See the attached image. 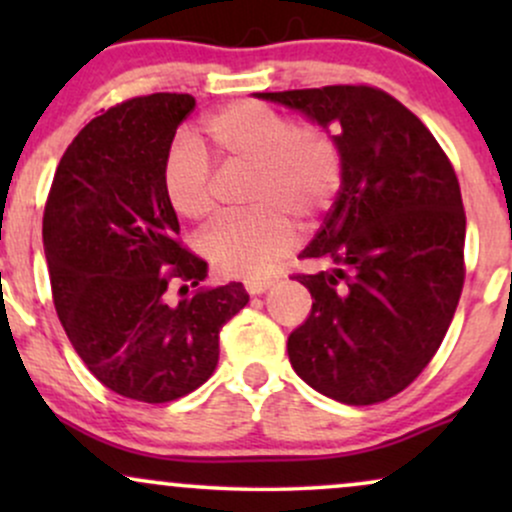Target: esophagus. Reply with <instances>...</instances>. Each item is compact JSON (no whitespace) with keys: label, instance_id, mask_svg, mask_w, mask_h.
<instances>
[{"label":"esophagus","instance_id":"34e87169","mask_svg":"<svg viewBox=\"0 0 512 512\" xmlns=\"http://www.w3.org/2000/svg\"><path fill=\"white\" fill-rule=\"evenodd\" d=\"M272 284H274L272 279H248L245 281V289H248V293H252V296H257V293H264Z\"/></svg>","mask_w":512,"mask_h":512}]
</instances>
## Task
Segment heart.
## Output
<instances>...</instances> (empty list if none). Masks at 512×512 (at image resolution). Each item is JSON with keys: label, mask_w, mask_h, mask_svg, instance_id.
Here are the masks:
<instances>
[{"label": "heart", "mask_w": 512, "mask_h": 512, "mask_svg": "<svg viewBox=\"0 0 512 512\" xmlns=\"http://www.w3.org/2000/svg\"><path fill=\"white\" fill-rule=\"evenodd\" d=\"M202 137L226 170L250 168L245 202L255 209L214 223L199 248L226 276L267 274L296 240L291 216L315 221L337 202L344 180L342 146L327 127L296 122L257 101H233L209 113ZM161 182L182 219L204 221L214 214L216 170L197 142H173Z\"/></svg>", "instance_id": "1"}]
</instances>
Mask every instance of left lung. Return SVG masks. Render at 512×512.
I'll return each mask as SVG.
<instances>
[{
  "label": "left lung",
  "instance_id": "8db88e82",
  "mask_svg": "<svg viewBox=\"0 0 512 512\" xmlns=\"http://www.w3.org/2000/svg\"><path fill=\"white\" fill-rule=\"evenodd\" d=\"M334 127L344 180L293 274L313 296L289 337L298 375L366 407L399 395L436 356L464 284L460 182L424 122L383 88L337 84L260 93Z\"/></svg>",
  "mask_w": 512,
  "mask_h": 512
}]
</instances>
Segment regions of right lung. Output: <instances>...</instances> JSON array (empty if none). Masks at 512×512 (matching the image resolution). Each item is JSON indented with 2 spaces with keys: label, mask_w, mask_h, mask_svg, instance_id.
Segmentation results:
<instances>
[{
  "label": "right lung",
  "mask_w": 512,
  "mask_h": 512,
  "mask_svg": "<svg viewBox=\"0 0 512 512\" xmlns=\"http://www.w3.org/2000/svg\"><path fill=\"white\" fill-rule=\"evenodd\" d=\"M192 110L190 93H151L93 117L64 151L43 214L52 303L69 342L98 383L146 404L207 383L221 327L250 298L240 281L202 286L207 262L182 245L163 195V158Z\"/></svg>",
  "instance_id": "right-lung-1"
}]
</instances>
